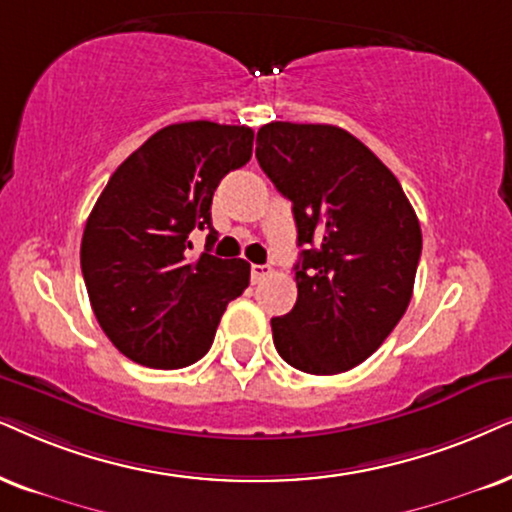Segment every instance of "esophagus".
<instances>
[{"label":"esophagus","mask_w":512,"mask_h":512,"mask_svg":"<svg viewBox=\"0 0 512 512\" xmlns=\"http://www.w3.org/2000/svg\"><path fill=\"white\" fill-rule=\"evenodd\" d=\"M271 274V267L269 264H252L250 267V276H252V283H260L264 281Z\"/></svg>","instance_id":"1"}]
</instances>
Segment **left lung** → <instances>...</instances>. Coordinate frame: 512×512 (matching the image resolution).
<instances>
[{
  "label": "left lung",
  "instance_id": "left-lung-1",
  "mask_svg": "<svg viewBox=\"0 0 512 512\" xmlns=\"http://www.w3.org/2000/svg\"><path fill=\"white\" fill-rule=\"evenodd\" d=\"M257 163L293 203L297 302L271 319L276 352L297 371L359 366L394 331L423 250L416 212L371 148L335 125L269 122Z\"/></svg>",
  "mask_w": 512,
  "mask_h": 512
}]
</instances>
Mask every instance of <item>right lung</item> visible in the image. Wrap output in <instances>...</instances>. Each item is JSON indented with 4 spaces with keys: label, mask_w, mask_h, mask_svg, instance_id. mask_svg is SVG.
I'll return each mask as SVG.
<instances>
[{
    "label": "right lung",
    "mask_w": 512,
    "mask_h": 512,
    "mask_svg": "<svg viewBox=\"0 0 512 512\" xmlns=\"http://www.w3.org/2000/svg\"><path fill=\"white\" fill-rule=\"evenodd\" d=\"M255 132L208 120L167 125L122 163L96 200L80 264L108 340L148 368H184L208 354L226 304L250 283L245 260L210 255V205L226 174L250 160ZM208 230L190 257L191 230Z\"/></svg>",
    "instance_id": "right-lung-1"
}]
</instances>
